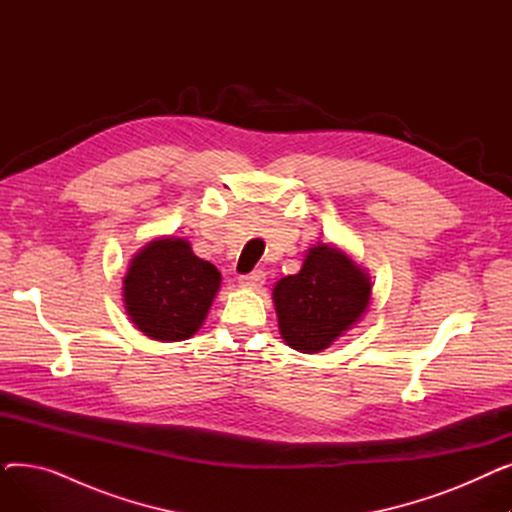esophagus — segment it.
I'll return each mask as SVG.
<instances>
[{"label":"esophagus","mask_w":512,"mask_h":512,"mask_svg":"<svg viewBox=\"0 0 512 512\" xmlns=\"http://www.w3.org/2000/svg\"><path fill=\"white\" fill-rule=\"evenodd\" d=\"M238 282H240L242 286H247V288H261L263 282H265V272L255 270V272H251V274L238 276Z\"/></svg>","instance_id":"1"}]
</instances>
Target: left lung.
<instances>
[{
  "instance_id": "left-lung-1",
  "label": "left lung",
  "mask_w": 512,
  "mask_h": 512,
  "mask_svg": "<svg viewBox=\"0 0 512 512\" xmlns=\"http://www.w3.org/2000/svg\"><path fill=\"white\" fill-rule=\"evenodd\" d=\"M371 299L369 274L344 251L315 245L299 274L274 286L284 342L301 353H319L363 317Z\"/></svg>"
}]
</instances>
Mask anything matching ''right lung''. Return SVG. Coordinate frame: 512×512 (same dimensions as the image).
Segmentation results:
<instances>
[{
	"label": "right lung",
	"instance_id": "obj_1",
	"mask_svg": "<svg viewBox=\"0 0 512 512\" xmlns=\"http://www.w3.org/2000/svg\"><path fill=\"white\" fill-rule=\"evenodd\" d=\"M215 265L199 259L184 238H157L132 257L124 276V307L145 336L159 342L191 338L220 290Z\"/></svg>",
	"mask_w": 512,
	"mask_h": 512
}]
</instances>
